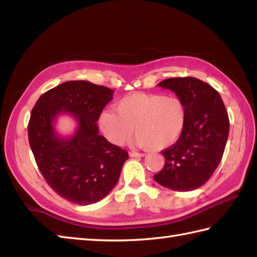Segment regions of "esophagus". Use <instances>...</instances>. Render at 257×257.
I'll list each match as a JSON object with an SVG mask.
<instances>
[{"instance_id":"34e87169","label":"esophagus","mask_w":257,"mask_h":257,"mask_svg":"<svg viewBox=\"0 0 257 257\" xmlns=\"http://www.w3.org/2000/svg\"><path fill=\"white\" fill-rule=\"evenodd\" d=\"M129 156L133 158H137V157H144L145 154H140V153H136V152H130Z\"/></svg>"}]
</instances>
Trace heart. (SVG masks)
<instances>
[{"instance_id": "heart-1", "label": "heart", "mask_w": 257, "mask_h": 257, "mask_svg": "<svg viewBox=\"0 0 257 257\" xmlns=\"http://www.w3.org/2000/svg\"><path fill=\"white\" fill-rule=\"evenodd\" d=\"M115 112L100 115V128L110 143L121 146L136 134L138 147L160 150L179 139L187 122V107L182 98L164 93H133L115 103Z\"/></svg>"}]
</instances>
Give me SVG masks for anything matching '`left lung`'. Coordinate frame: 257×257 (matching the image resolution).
Segmentation results:
<instances>
[{
  "instance_id": "8db88e82",
  "label": "left lung",
  "mask_w": 257,
  "mask_h": 257,
  "mask_svg": "<svg viewBox=\"0 0 257 257\" xmlns=\"http://www.w3.org/2000/svg\"><path fill=\"white\" fill-rule=\"evenodd\" d=\"M158 85L184 100L187 122L176 144L162 152L166 163L154 178L176 192L197 189L210 178L223 157L229 133L225 104L212 85L197 78H170Z\"/></svg>"
}]
</instances>
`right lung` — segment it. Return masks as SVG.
<instances>
[{"mask_svg": "<svg viewBox=\"0 0 257 257\" xmlns=\"http://www.w3.org/2000/svg\"><path fill=\"white\" fill-rule=\"evenodd\" d=\"M112 95L113 90L103 85L67 81L43 93L32 109L28 135L35 162L50 187L71 203L89 205L105 197L129 158L99 135L97 121ZM60 114L77 122L71 136L55 129Z\"/></svg>", "mask_w": 257, "mask_h": 257, "instance_id": "obj_1", "label": "right lung"}]
</instances>
